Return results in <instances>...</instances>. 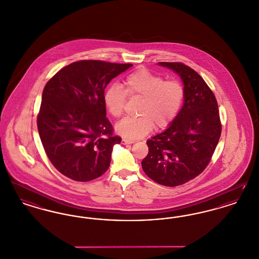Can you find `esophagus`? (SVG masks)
Segmentation results:
<instances>
[{
    "label": "esophagus",
    "instance_id": "obj_1",
    "mask_svg": "<svg viewBox=\"0 0 259 259\" xmlns=\"http://www.w3.org/2000/svg\"><path fill=\"white\" fill-rule=\"evenodd\" d=\"M134 142L133 141H131V140H128V139H122L121 140V144L122 145H129V144H133Z\"/></svg>",
    "mask_w": 259,
    "mask_h": 259
}]
</instances>
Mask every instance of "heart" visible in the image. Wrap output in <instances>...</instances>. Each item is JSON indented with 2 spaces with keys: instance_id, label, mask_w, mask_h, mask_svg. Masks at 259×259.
<instances>
[{
  "instance_id": "obj_1",
  "label": "heart",
  "mask_w": 259,
  "mask_h": 259,
  "mask_svg": "<svg viewBox=\"0 0 259 259\" xmlns=\"http://www.w3.org/2000/svg\"><path fill=\"white\" fill-rule=\"evenodd\" d=\"M127 96L141 99L137 117H127L116 124L115 130L128 139H139L156 128L168 127L178 116L185 99V87L178 79H165L161 74L140 68L128 74L124 89L111 84L106 90L105 104L112 116L120 117Z\"/></svg>"
}]
</instances>
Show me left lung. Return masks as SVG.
<instances>
[{"instance_id": "left-lung-1", "label": "left lung", "mask_w": 259, "mask_h": 259, "mask_svg": "<svg viewBox=\"0 0 259 259\" xmlns=\"http://www.w3.org/2000/svg\"><path fill=\"white\" fill-rule=\"evenodd\" d=\"M180 74L185 102L172 124L147 142L144 172L165 186L184 185L209 165L222 135V122L214 94L203 77L181 62H159Z\"/></svg>"}]
</instances>
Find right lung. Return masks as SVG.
Here are the masks:
<instances>
[{
	"mask_svg": "<svg viewBox=\"0 0 259 259\" xmlns=\"http://www.w3.org/2000/svg\"><path fill=\"white\" fill-rule=\"evenodd\" d=\"M101 60L74 62L54 74L42 91L37 130L51 164L75 182L106 172L121 138L106 117L105 88L132 67Z\"/></svg>",
	"mask_w": 259,
	"mask_h": 259,
	"instance_id": "obj_1",
	"label": "right lung"
}]
</instances>
